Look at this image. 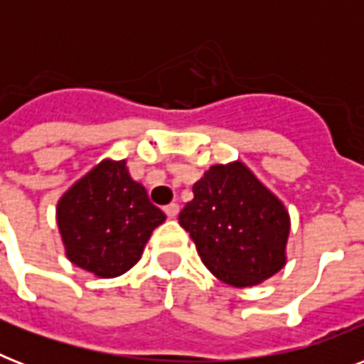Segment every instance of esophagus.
<instances>
[{"mask_svg": "<svg viewBox=\"0 0 364 364\" xmlns=\"http://www.w3.org/2000/svg\"><path fill=\"white\" fill-rule=\"evenodd\" d=\"M164 211H166V215L170 217V219H176V217H177V213H179V205H177V204H170V205H166V208H164Z\"/></svg>", "mask_w": 364, "mask_h": 364, "instance_id": "34e87169", "label": "esophagus"}]
</instances>
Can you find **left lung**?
<instances>
[{"instance_id": "left-lung-1", "label": "left lung", "mask_w": 364, "mask_h": 364, "mask_svg": "<svg viewBox=\"0 0 364 364\" xmlns=\"http://www.w3.org/2000/svg\"><path fill=\"white\" fill-rule=\"evenodd\" d=\"M179 213L205 268L232 287H253L287 262L291 217L245 162L213 164Z\"/></svg>"}]
</instances>
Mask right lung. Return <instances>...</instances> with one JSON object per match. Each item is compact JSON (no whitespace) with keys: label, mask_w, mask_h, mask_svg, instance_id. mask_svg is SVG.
<instances>
[{"label":"right lung","mask_w":364,"mask_h":364,"mask_svg":"<svg viewBox=\"0 0 364 364\" xmlns=\"http://www.w3.org/2000/svg\"><path fill=\"white\" fill-rule=\"evenodd\" d=\"M166 221L126 160L104 159L79 177L56 204V225L65 257L96 277L122 276Z\"/></svg>","instance_id":"1"}]
</instances>
